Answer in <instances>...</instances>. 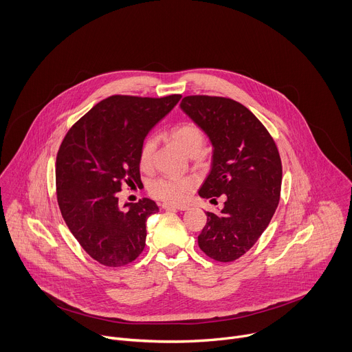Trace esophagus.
<instances>
[{"label": "esophagus", "instance_id": "esophagus-1", "mask_svg": "<svg viewBox=\"0 0 352 352\" xmlns=\"http://www.w3.org/2000/svg\"><path fill=\"white\" fill-rule=\"evenodd\" d=\"M163 209L166 210H186L188 205H177V204H163Z\"/></svg>", "mask_w": 352, "mask_h": 352}]
</instances>
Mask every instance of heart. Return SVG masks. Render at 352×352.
<instances>
[{
	"instance_id": "obj_1",
	"label": "heart",
	"mask_w": 352,
	"mask_h": 352,
	"mask_svg": "<svg viewBox=\"0 0 352 352\" xmlns=\"http://www.w3.org/2000/svg\"><path fill=\"white\" fill-rule=\"evenodd\" d=\"M170 135L175 144L188 156L199 155L205 146V133L193 122H184L174 126ZM156 144L157 140L153 136H148L143 140L139 152V164L143 170H147L152 166ZM193 186L195 181L192 178L162 177L150 181L147 189L155 197L166 200V202H179Z\"/></svg>"
}]
</instances>
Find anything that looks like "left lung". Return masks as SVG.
Wrapping results in <instances>:
<instances>
[{"label": "left lung", "mask_w": 352, "mask_h": 352, "mask_svg": "<svg viewBox=\"0 0 352 352\" xmlns=\"http://www.w3.org/2000/svg\"><path fill=\"white\" fill-rule=\"evenodd\" d=\"M179 107L213 147L199 196L210 202L226 197L220 213H206L199 248L217 262H232L255 245L277 209L283 178L277 146L262 122L231 98L186 96Z\"/></svg>", "instance_id": "1"}]
</instances>
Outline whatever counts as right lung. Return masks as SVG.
Instances as JSON below:
<instances>
[{
    "mask_svg": "<svg viewBox=\"0 0 352 352\" xmlns=\"http://www.w3.org/2000/svg\"><path fill=\"white\" fill-rule=\"evenodd\" d=\"M179 98L111 96L86 113L60 146L58 206L72 235L98 263L125 266L142 254L146 220L159 208L147 197L121 208L118 192L122 182L140 184V146Z\"/></svg>",
    "mask_w": 352,
    "mask_h": 352,
    "instance_id": "right-lung-1",
    "label": "right lung"
}]
</instances>
